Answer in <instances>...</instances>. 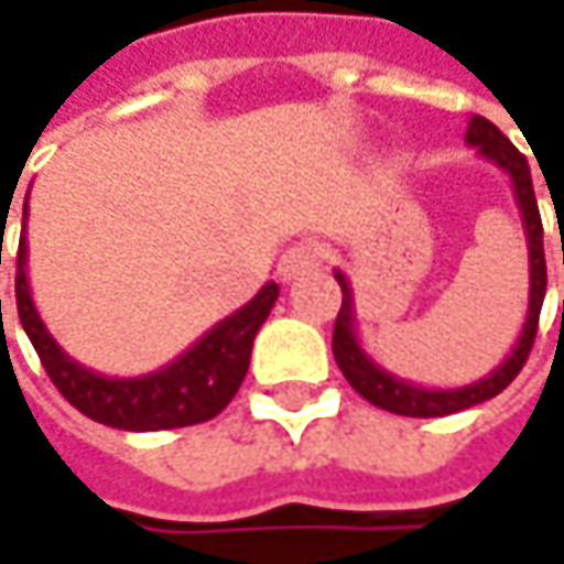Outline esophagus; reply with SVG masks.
<instances>
[{"label": "esophagus", "mask_w": 564, "mask_h": 564, "mask_svg": "<svg viewBox=\"0 0 564 564\" xmlns=\"http://www.w3.org/2000/svg\"><path fill=\"white\" fill-rule=\"evenodd\" d=\"M323 261V245L316 241H300L293 248H286L281 254V264H278V274L281 281H296L300 274H306L310 268H316Z\"/></svg>", "instance_id": "34e87169"}]
</instances>
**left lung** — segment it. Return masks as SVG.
I'll list each match as a JSON object with an SVG mask.
<instances>
[{
  "mask_svg": "<svg viewBox=\"0 0 564 564\" xmlns=\"http://www.w3.org/2000/svg\"><path fill=\"white\" fill-rule=\"evenodd\" d=\"M467 147H474L484 160H490L497 170L509 175L512 185V198L519 205L522 215V231H525V245H529V310H525V323L522 333L512 346L507 359L484 379L460 386V389H427V386H414L408 379H398L389 369H382L359 343V329H356V300H352V286L343 271H336V281L343 286V306L333 326V356L336 366L343 369L346 382L362 394L366 401H372L382 411L404 414V417H444L474 404H484L490 398L507 389L509 382L519 376V369L529 359L535 329H539V310L545 300V251H542V218H539V205H535V192H532V175L525 156L509 143L507 137L487 120V117H470L467 123Z\"/></svg>",
  "mask_w": 564,
  "mask_h": 564,
  "instance_id": "1",
  "label": "left lung"
}]
</instances>
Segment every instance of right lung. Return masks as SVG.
I'll return each mask as SVG.
<instances>
[{
  "label": "right lung",
  "mask_w": 564,
  "mask_h": 564,
  "mask_svg": "<svg viewBox=\"0 0 564 564\" xmlns=\"http://www.w3.org/2000/svg\"><path fill=\"white\" fill-rule=\"evenodd\" d=\"M22 221H29V198L22 208ZM278 293L281 286L268 281L254 300H248L241 310L215 323L202 339H195L182 356H175L163 369L137 376V379H110L70 359L55 343L48 326L42 323L35 300H32V286H29L25 228H22L19 254H15L19 319L48 379L80 414L107 427H120V431H170V427H188V424H202L215 417L241 389L248 366H251L254 336L271 316Z\"/></svg>",
  "instance_id": "add662e5"
}]
</instances>
